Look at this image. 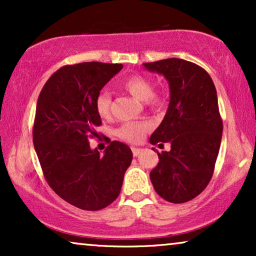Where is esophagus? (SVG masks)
<instances>
[{
	"label": "esophagus",
	"mask_w": 256,
	"mask_h": 256,
	"mask_svg": "<svg viewBox=\"0 0 256 256\" xmlns=\"http://www.w3.org/2000/svg\"><path fill=\"white\" fill-rule=\"evenodd\" d=\"M132 155H134V156H138L140 152H142V149H141V148H135V146H132Z\"/></svg>",
	"instance_id": "obj_1"
}]
</instances>
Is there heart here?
I'll use <instances>...</instances> for the list:
<instances>
[{
    "instance_id": "b5f03b06",
    "label": "heart",
    "mask_w": 256,
    "mask_h": 256,
    "mask_svg": "<svg viewBox=\"0 0 256 256\" xmlns=\"http://www.w3.org/2000/svg\"><path fill=\"white\" fill-rule=\"evenodd\" d=\"M120 87L140 101H143L146 106L152 110H160L164 106L166 99L160 92L154 90L152 80L142 74H132L120 82ZM96 110L101 118H108L110 114L112 96L107 90L99 92L96 101ZM152 129V124L146 121L124 122L115 129L114 134L122 141L138 143L143 138L146 132Z\"/></svg>"
}]
</instances>
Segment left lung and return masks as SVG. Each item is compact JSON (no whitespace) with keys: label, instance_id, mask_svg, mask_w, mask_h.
Segmentation results:
<instances>
[{"label":"left lung","instance_id":"obj_1","mask_svg":"<svg viewBox=\"0 0 256 256\" xmlns=\"http://www.w3.org/2000/svg\"><path fill=\"white\" fill-rule=\"evenodd\" d=\"M144 66L166 76L170 87L169 107L150 143L160 146L169 142L171 150L157 152L160 160L150 180L157 194L182 204L200 194L214 171L222 136L216 86L204 68L184 59Z\"/></svg>","mask_w":256,"mask_h":256}]
</instances>
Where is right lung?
<instances>
[{
    "label": "right lung",
    "mask_w": 256,
    "mask_h": 256,
    "mask_svg": "<svg viewBox=\"0 0 256 256\" xmlns=\"http://www.w3.org/2000/svg\"><path fill=\"white\" fill-rule=\"evenodd\" d=\"M122 68L99 62L65 65L38 96L32 138L45 180L59 197L86 211L107 208L118 198L132 160L124 143L110 142L104 155L88 143L101 126L96 98Z\"/></svg>",
    "instance_id": "1"
}]
</instances>
